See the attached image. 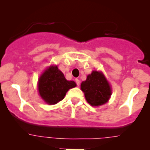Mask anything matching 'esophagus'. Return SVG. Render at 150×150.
<instances>
[{"label":"esophagus","instance_id":"obj_1","mask_svg":"<svg viewBox=\"0 0 150 150\" xmlns=\"http://www.w3.org/2000/svg\"><path fill=\"white\" fill-rule=\"evenodd\" d=\"M75 82H76V85H77V86H79V84H80V81H79V79H75Z\"/></svg>","mask_w":150,"mask_h":150}]
</instances>
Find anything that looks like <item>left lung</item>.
I'll return each mask as SVG.
<instances>
[{"label": "left lung", "mask_w": 150, "mask_h": 150, "mask_svg": "<svg viewBox=\"0 0 150 150\" xmlns=\"http://www.w3.org/2000/svg\"><path fill=\"white\" fill-rule=\"evenodd\" d=\"M80 88L87 102L93 107L106 104L112 94L109 83L100 71H92L86 80L82 82Z\"/></svg>", "instance_id": "1"}]
</instances>
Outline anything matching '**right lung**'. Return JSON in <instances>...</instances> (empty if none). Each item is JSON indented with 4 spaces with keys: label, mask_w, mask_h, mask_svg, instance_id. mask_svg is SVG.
<instances>
[{
    "label": "right lung",
    "mask_w": 150,
    "mask_h": 150,
    "mask_svg": "<svg viewBox=\"0 0 150 150\" xmlns=\"http://www.w3.org/2000/svg\"><path fill=\"white\" fill-rule=\"evenodd\" d=\"M74 81H68L58 66L52 65L41 74L38 80V91L46 104L52 105L63 100L67 91L74 88Z\"/></svg>",
    "instance_id": "1"
}]
</instances>
